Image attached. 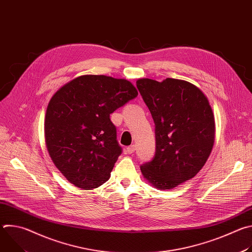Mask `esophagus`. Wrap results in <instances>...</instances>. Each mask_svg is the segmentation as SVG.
<instances>
[{
    "label": "esophagus",
    "mask_w": 252,
    "mask_h": 252,
    "mask_svg": "<svg viewBox=\"0 0 252 252\" xmlns=\"http://www.w3.org/2000/svg\"><path fill=\"white\" fill-rule=\"evenodd\" d=\"M135 149H136V147H135L134 145H131V146H129V147L126 148V153H127V154H132V153L135 152Z\"/></svg>",
    "instance_id": "esophagus-1"
}]
</instances>
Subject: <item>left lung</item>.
Wrapping results in <instances>:
<instances>
[{"label":"left lung","mask_w":252,"mask_h":252,"mask_svg":"<svg viewBox=\"0 0 252 252\" xmlns=\"http://www.w3.org/2000/svg\"><path fill=\"white\" fill-rule=\"evenodd\" d=\"M136 87L156 125V154L141 173L157 189H172L205 164L214 143L211 106L194 85L167 78L139 79Z\"/></svg>","instance_id":"left-lung-1"}]
</instances>
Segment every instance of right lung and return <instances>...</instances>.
Wrapping results in <instances>:
<instances>
[{"label":"right lung","mask_w":252,"mask_h":252,"mask_svg":"<svg viewBox=\"0 0 252 252\" xmlns=\"http://www.w3.org/2000/svg\"><path fill=\"white\" fill-rule=\"evenodd\" d=\"M137 94L125 79L86 75L53 95L45 119L46 145L70 184L93 189L111 177L123 150L110 115Z\"/></svg>","instance_id":"obj_1"}]
</instances>
